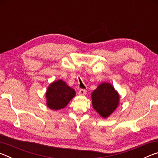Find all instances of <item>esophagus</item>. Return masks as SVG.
<instances>
[{
    "label": "esophagus",
    "instance_id": "34e87169",
    "mask_svg": "<svg viewBox=\"0 0 158 158\" xmlns=\"http://www.w3.org/2000/svg\"><path fill=\"white\" fill-rule=\"evenodd\" d=\"M85 94H86V90L81 89L79 91V95H85Z\"/></svg>",
    "mask_w": 158,
    "mask_h": 158
}]
</instances>
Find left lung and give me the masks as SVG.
Listing matches in <instances>:
<instances>
[{
  "label": "left lung",
  "instance_id": "left-lung-1",
  "mask_svg": "<svg viewBox=\"0 0 158 158\" xmlns=\"http://www.w3.org/2000/svg\"><path fill=\"white\" fill-rule=\"evenodd\" d=\"M92 105L103 118H106L117 109L120 95L109 83H102L91 93Z\"/></svg>",
  "mask_w": 158,
  "mask_h": 158
}]
</instances>
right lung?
Listing matches in <instances>:
<instances>
[{
    "mask_svg": "<svg viewBox=\"0 0 158 158\" xmlns=\"http://www.w3.org/2000/svg\"><path fill=\"white\" fill-rule=\"evenodd\" d=\"M76 92L67 85L65 81L59 79L50 84L46 92L47 106L52 110H59L68 105Z\"/></svg>",
    "mask_w": 158,
    "mask_h": 158,
    "instance_id": "right-lung-1",
    "label": "right lung"
}]
</instances>
